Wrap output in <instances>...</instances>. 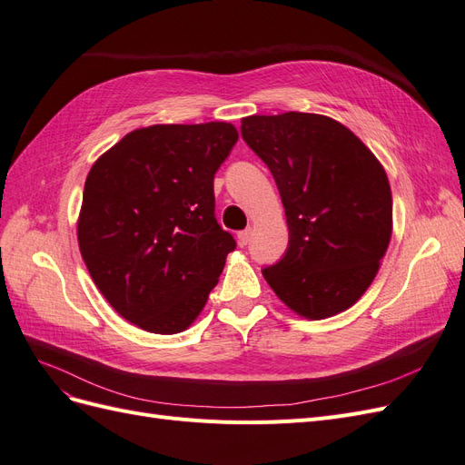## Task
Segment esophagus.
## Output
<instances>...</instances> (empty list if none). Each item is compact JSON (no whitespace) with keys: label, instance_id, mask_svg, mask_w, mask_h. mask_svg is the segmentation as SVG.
<instances>
[{"label":"esophagus","instance_id":"1","mask_svg":"<svg viewBox=\"0 0 465 465\" xmlns=\"http://www.w3.org/2000/svg\"><path fill=\"white\" fill-rule=\"evenodd\" d=\"M250 238H252V229H244V231H241V232H238V244H241V246H246V244L250 242Z\"/></svg>","mask_w":465,"mask_h":465}]
</instances>
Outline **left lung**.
Instances as JSON below:
<instances>
[{
    "instance_id": "obj_1",
    "label": "left lung",
    "mask_w": 465,
    "mask_h": 465,
    "mask_svg": "<svg viewBox=\"0 0 465 465\" xmlns=\"http://www.w3.org/2000/svg\"><path fill=\"white\" fill-rule=\"evenodd\" d=\"M241 134L272 171L287 215L289 248L262 270L265 281L302 318L347 311L371 287L391 238L384 166L322 114L248 116Z\"/></svg>"
}]
</instances>
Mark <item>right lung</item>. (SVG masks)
<instances>
[{
    "label": "right lung",
    "instance_id": "1",
    "mask_svg": "<svg viewBox=\"0 0 465 465\" xmlns=\"http://www.w3.org/2000/svg\"><path fill=\"white\" fill-rule=\"evenodd\" d=\"M238 132L227 122L157 124L91 166L81 256L114 311L151 333L190 328L236 242L215 219L213 178Z\"/></svg>",
    "mask_w": 465,
    "mask_h": 465
}]
</instances>
